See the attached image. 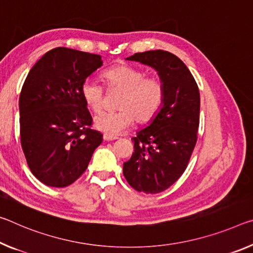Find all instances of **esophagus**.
Here are the masks:
<instances>
[{"instance_id":"34e87169","label":"esophagus","mask_w":253,"mask_h":253,"mask_svg":"<svg viewBox=\"0 0 253 253\" xmlns=\"http://www.w3.org/2000/svg\"><path fill=\"white\" fill-rule=\"evenodd\" d=\"M103 139L107 142H110V141H115V139H117V137H116V136H110V135L105 134L103 135Z\"/></svg>"}]
</instances>
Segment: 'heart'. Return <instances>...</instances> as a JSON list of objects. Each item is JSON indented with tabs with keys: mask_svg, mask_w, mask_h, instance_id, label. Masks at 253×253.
<instances>
[{
	"mask_svg": "<svg viewBox=\"0 0 253 253\" xmlns=\"http://www.w3.org/2000/svg\"><path fill=\"white\" fill-rule=\"evenodd\" d=\"M102 79L109 91L119 90L118 110L105 112L94 120L98 130L117 136L137 123L153 119L164 103L166 90L162 81L155 76H146L145 72L128 64H119L106 70ZM81 95L85 105L100 114L105 106V87L94 80L87 79L81 85Z\"/></svg>",
	"mask_w": 253,
	"mask_h": 253,
	"instance_id": "obj_1",
	"label": "heart"
}]
</instances>
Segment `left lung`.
Here are the masks:
<instances>
[{
  "instance_id": "obj_1",
  "label": "left lung",
  "mask_w": 253,
  "mask_h": 253,
  "mask_svg": "<svg viewBox=\"0 0 253 253\" xmlns=\"http://www.w3.org/2000/svg\"><path fill=\"white\" fill-rule=\"evenodd\" d=\"M126 59L153 67L166 90L161 110L131 138L134 153L123 169L135 190L158 194L177 181L189 163L197 142L199 89L184 63L169 51L148 50Z\"/></svg>"
}]
</instances>
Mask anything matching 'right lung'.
I'll use <instances>...</instances> for the list:
<instances>
[{"label": "right lung", "mask_w": 253, "mask_h": 253, "mask_svg": "<svg viewBox=\"0 0 253 253\" xmlns=\"http://www.w3.org/2000/svg\"><path fill=\"white\" fill-rule=\"evenodd\" d=\"M101 65L100 55L57 47L35 64L23 83L21 147L30 171L46 186L73 183L102 143L81 95L82 83Z\"/></svg>", "instance_id": "add662e5"}]
</instances>
